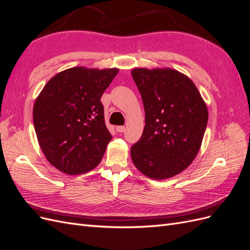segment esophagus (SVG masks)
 I'll list each match as a JSON object with an SVG mask.
<instances>
[{
	"label": "esophagus",
	"mask_w": 250,
	"mask_h": 250,
	"mask_svg": "<svg viewBox=\"0 0 250 250\" xmlns=\"http://www.w3.org/2000/svg\"><path fill=\"white\" fill-rule=\"evenodd\" d=\"M117 131L118 132H125V130H126V128L124 127V126H117Z\"/></svg>",
	"instance_id": "esophagus-1"
}]
</instances>
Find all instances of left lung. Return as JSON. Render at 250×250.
I'll use <instances>...</instances> for the list:
<instances>
[{
	"label": "left lung",
	"mask_w": 250,
	"mask_h": 250,
	"mask_svg": "<svg viewBox=\"0 0 250 250\" xmlns=\"http://www.w3.org/2000/svg\"><path fill=\"white\" fill-rule=\"evenodd\" d=\"M145 127L130 149L143 174L156 180L184 171L197 155L206 131L207 105L193 81L172 69H134Z\"/></svg>",
	"instance_id": "obj_1"
}]
</instances>
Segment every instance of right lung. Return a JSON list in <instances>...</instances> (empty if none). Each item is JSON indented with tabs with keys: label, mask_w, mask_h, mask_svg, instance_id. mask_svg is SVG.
I'll return each instance as SVG.
<instances>
[{
	"label": "right lung",
	"mask_w": 250,
	"mask_h": 250,
	"mask_svg": "<svg viewBox=\"0 0 250 250\" xmlns=\"http://www.w3.org/2000/svg\"><path fill=\"white\" fill-rule=\"evenodd\" d=\"M118 69L72 67L50 79L35 100L34 129L51 165L69 175L94 169L112 139L101 97Z\"/></svg>",
	"instance_id": "1"
}]
</instances>
